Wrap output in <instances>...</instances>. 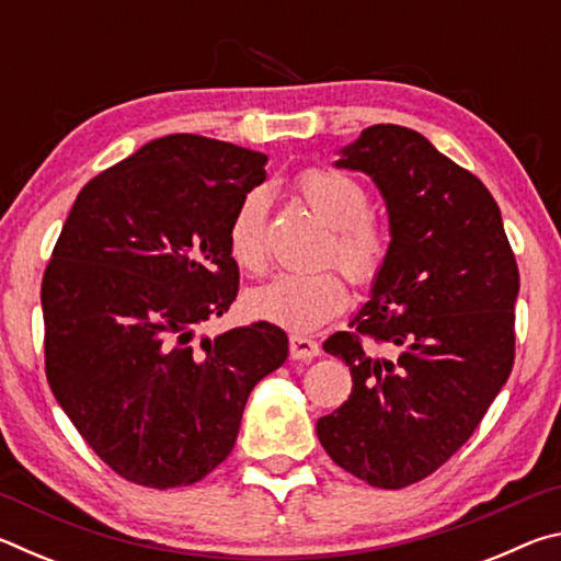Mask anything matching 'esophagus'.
I'll use <instances>...</instances> for the list:
<instances>
[{
    "label": "esophagus",
    "mask_w": 561,
    "mask_h": 561,
    "mask_svg": "<svg viewBox=\"0 0 561 561\" xmlns=\"http://www.w3.org/2000/svg\"><path fill=\"white\" fill-rule=\"evenodd\" d=\"M319 344L314 339H307V336H289V356L294 360H311L319 356Z\"/></svg>",
    "instance_id": "obj_1"
}]
</instances>
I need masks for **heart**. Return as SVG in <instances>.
Segmentation results:
<instances>
[{
    "label": "heart",
    "mask_w": 561,
    "mask_h": 561,
    "mask_svg": "<svg viewBox=\"0 0 561 561\" xmlns=\"http://www.w3.org/2000/svg\"><path fill=\"white\" fill-rule=\"evenodd\" d=\"M299 193L321 222L336 230V262L358 284L378 277L386 262V234L368 217V193L356 178L339 170L314 168L299 175ZM267 190H250L237 205L227 227V244L240 267L257 272L267 257ZM348 291L336 272L294 274L279 272L247 297L254 317L294 334H309L346 307Z\"/></svg>",
    "instance_id": "heart-1"
}]
</instances>
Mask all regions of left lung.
Returning a JSON list of instances; mask_svg holds the SVG:
<instances>
[{
    "instance_id": "8db88e82",
    "label": "left lung",
    "mask_w": 561,
    "mask_h": 561,
    "mask_svg": "<svg viewBox=\"0 0 561 561\" xmlns=\"http://www.w3.org/2000/svg\"><path fill=\"white\" fill-rule=\"evenodd\" d=\"M336 156V168L374 180L391 244L351 319L356 334L324 341L354 388L317 435L339 468L401 490L438 470L507 383L519 272L495 197L421 133L381 123ZM358 333L389 356L360 347Z\"/></svg>"
}]
</instances>
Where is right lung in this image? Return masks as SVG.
I'll list each match as a JSON object with an SVG mask.
<instances>
[{
	"label": "right lung",
	"instance_id": "right-lung-1",
	"mask_svg": "<svg viewBox=\"0 0 561 561\" xmlns=\"http://www.w3.org/2000/svg\"><path fill=\"white\" fill-rule=\"evenodd\" d=\"M264 163L193 133L156 138L83 185L54 247L46 378L91 450L136 485L213 472L252 388L287 360V334L270 321L195 341L237 297L227 227Z\"/></svg>",
	"mask_w": 561,
	"mask_h": 561
}]
</instances>
